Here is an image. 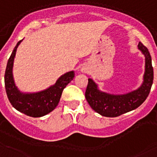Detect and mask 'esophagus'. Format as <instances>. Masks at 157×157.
<instances>
[{"label": "esophagus", "instance_id": "esophagus-1", "mask_svg": "<svg viewBox=\"0 0 157 157\" xmlns=\"http://www.w3.org/2000/svg\"><path fill=\"white\" fill-rule=\"evenodd\" d=\"M81 72H85V73H86L87 72H88V70H87V68H85V67H83L82 68H81Z\"/></svg>", "mask_w": 157, "mask_h": 157}]
</instances>
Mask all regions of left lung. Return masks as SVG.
Listing matches in <instances>:
<instances>
[{"mask_svg": "<svg viewBox=\"0 0 157 157\" xmlns=\"http://www.w3.org/2000/svg\"><path fill=\"white\" fill-rule=\"evenodd\" d=\"M138 49L145 57V65L143 82L137 89L124 94H111L100 90L93 79H89L85 98L95 112L103 117H119L139 107L148 97L153 82L152 58L148 48L140 42Z\"/></svg>", "mask_w": 157, "mask_h": 157, "instance_id": "8db88e82", "label": "left lung"}]
</instances>
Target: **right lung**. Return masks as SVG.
<instances>
[{"mask_svg":"<svg viewBox=\"0 0 157 157\" xmlns=\"http://www.w3.org/2000/svg\"><path fill=\"white\" fill-rule=\"evenodd\" d=\"M15 46L8 60L5 74V90L9 102L17 111L32 117H40L51 113L57 106L64 89L73 80L74 71H70L60 76L53 85L36 93H23L18 89L14 82L13 68L14 58L18 46Z\"/></svg>","mask_w":157,"mask_h":157,"instance_id":"right-lung-1","label":"right lung"}]
</instances>
